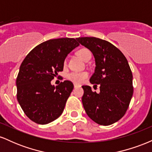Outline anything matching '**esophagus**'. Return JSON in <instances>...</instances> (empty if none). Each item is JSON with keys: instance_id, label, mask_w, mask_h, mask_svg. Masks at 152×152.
<instances>
[{"instance_id": "34e87169", "label": "esophagus", "mask_w": 152, "mask_h": 152, "mask_svg": "<svg viewBox=\"0 0 152 152\" xmlns=\"http://www.w3.org/2000/svg\"><path fill=\"white\" fill-rule=\"evenodd\" d=\"M74 87L75 88H77V87H78V86L77 84H76V83H74Z\"/></svg>"}]
</instances>
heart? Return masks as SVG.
<instances>
[{"label": "heart", "mask_w": 152, "mask_h": 152, "mask_svg": "<svg viewBox=\"0 0 152 152\" xmlns=\"http://www.w3.org/2000/svg\"><path fill=\"white\" fill-rule=\"evenodd\" d=\"M91 53L90 51L86 48H81L77 51V55L80 58L84 61L86 58L87 54ZM66 61H64V64H66ZM88 76V74L86 72H71L68 74V78L70 79L71 81L76 83H81L83 82Z\"/></svg>", "instance_id": "heart-1"}]
</instances>
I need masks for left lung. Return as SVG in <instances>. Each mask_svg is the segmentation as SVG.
Returning a JSON list of instances; mask_svg holds the SVG:
<instances>
[{"label":"left lung","mask_w":152,"mask_h":152,"mask_svg":"<svg viewBox=\"0 0 152 152\" xmlns=\"http://www.w3.org/2000/svg\"><path fill=\"white\" fill-rule=\"evenodd\" d=\"M76 40L93 53L96 67L90 82L100 85L99 94L89 86H82L85 111L98 124H112L123 117L133 96V76L128 61L121 50L104 40L95 37Z\"/></svg>","instance_id":"obj_1"}]
</instances>
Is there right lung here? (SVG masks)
<instances>
[{"mask_svg": "<svg viewBox=\"0 0 152 152\" xmlns=\"http://www.w3.org/2000/svg\"><path fill=\"white\" fill-rule=\"evenodd\" d=\"M78 46L72 38L50 39L35 47L23 61L16 79L17 99L33 121L46 124L61 115L74 85L64 81L55 86L50 81L63 71L68 54Z\"/></svg>", "mask_w": 152, "mask_h": 152, "instance_id": "obj_1", "label": "right lung"}]
</instances>
